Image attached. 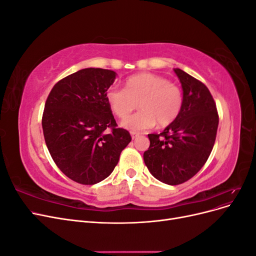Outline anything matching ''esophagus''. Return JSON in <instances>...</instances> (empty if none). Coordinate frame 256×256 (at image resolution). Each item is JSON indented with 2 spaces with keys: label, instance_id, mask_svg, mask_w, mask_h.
Returning <instances> with one entry per match:
<instances>
[{
  "label": "esophagus",
  "instance_id": "obj_1",
  "mask_svg": "<svg viewBox=\"0 0 256 256\" xmlns=\"http://www.w3.org/2000/svg\"><path fill=\"white\" fill-rule=\"evenodd\" d=\"M138 134H136V132H131V138H138Z\"/></svg>",
  "mask_w": 256,
  "mask_h": 256
}]
</instances>
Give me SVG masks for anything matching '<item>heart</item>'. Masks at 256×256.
Returning a JSON list of instances; mask_svg holds the SVG:
<instances>
[{"label":"heart","mask_w":256,"mask_h":256,"mask_svg":"<svg viewBox=\"0 0 256 256\" xmlns=\"http://www.w3.org/2000/svg\"><path fill=\"white\" fill-rule=\"evenodd\" d=\"M106 99L112 113L120 120L126 118L136 107L140 111L122 122L132 132L152 128L168 127L178 118L184 106V95L176 84L164 76L150 72L130 76L124 82V90L112 88Z\"/></svg>","instance_id":"heart-1"}]
</instances>
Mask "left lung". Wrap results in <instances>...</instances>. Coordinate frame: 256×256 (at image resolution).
Segmentation results:
<instances>
[{
  "label": "left lung",
  "instance_id": "obj_1",
  "mask_svg": "<svg viewBox=\"0 0 256 256\" xmlns=\"http://www.w3.org/2000/svg\"><path fill=\"white\" fill-rule=\"evenodd\" d=\"M184 94L178 118L161 134H150L144 162L152 175L166 184L189 180L203 168L216 141L219 116L206 85L180 68L174 69Z\"/></svg>",
  "mask_w": 256,
  "mask_h": 256
}]
</instances>
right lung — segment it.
I'll return each mask as SVG.
<instances>
[{"mask_svg": "<svg viewBox=\"0 0 256 256\" xmlns=\"http://www.w3.org/2000/svg\"><path fill=\"white\" fill-rule=\"evenodd\" d=\"M115 78L109 69H81L54 85L46 102V144L58 168L76 182L104 180L131 141L127 130L116 128L106 99Z\"/></svg>", "mask_w": 256, "mask_h": 256, "instance_id": "1", "label": "right lung"}]
</instances>
